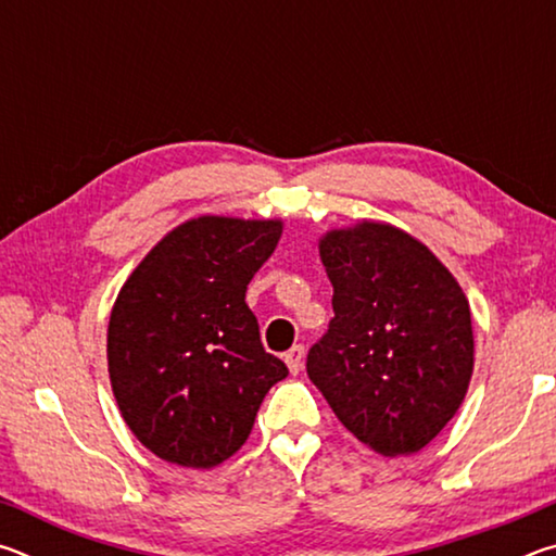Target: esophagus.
Segmentation results:
<instances>
[{"mask_svg":"<svg viewBox=\"0 0 556 556\" xmlns=\"http://www.w3.org/2000/svg\"><path fill=\"white\" fill-rule=\"evenodd\" d=\"M304 355H306L304 345H294V348H289V351L285 353V363L289 365V370L294 372V375L301 370V365H304Z\"/></svg>","mask_w":556,"mask_h":556,"instance_id":"esophagus-1","label":"esophagus"}]
</instances>
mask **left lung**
Here are the masks:
<instances>
[{
	"label": "left lung",
	"instance_id": "obj_1",
	"mask_svg": "<svg viewBox=\"0 0 556 556\" xmlns=\"http://www.w3.org/2000/svg\"><path fill=\"white\" fill-rule=\"evenodd\" d=\"M333 318L306 372L355 439L382 456L425 448L466 397L473 372L468 299L412 235L384 223L318 242Z\"/></svg>",
	"mask_w": 556,
	"mask_h": 556
}]
</instances>
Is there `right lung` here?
Masks as SVG:
<instances>
[{"instance_id":"right-lung-1","label":"right lung","mask_w":556,"mask_h":556,"mask_svg":"<svg viewBox=\"0 0 556 556\" xmlns=\"http://www.w3.org/2000/svg\"><path fill=\"white\" fill-rule=\"evenodd\" d=\"M279 235V220L203 215L168 232L119 289L108 328L112 392L135 437L168 464L230 458L289 375L244 304Z\"/></svg>"}]
</instances>
